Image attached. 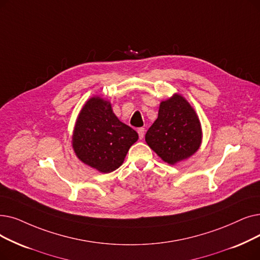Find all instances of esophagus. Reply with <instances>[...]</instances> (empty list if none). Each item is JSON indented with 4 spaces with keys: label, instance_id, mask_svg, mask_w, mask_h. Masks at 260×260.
Here are the masks:
<instances>
[{
    "label": "esophagus",
    "instance_id": "obj_1",
    "mask_svg": "<svg viewBox=\"0 0 260 260\" xmlns=\"http://www.w3.org/2000/svg\"><path fill=\"white\" fill-rule=\"evenodd\" d=\"M144 132H145L144 127H139L138 128V134H139V138L140 139H142L144 137Z\"/></svg>",
    "mask_w": 260,
    "mask_h": 260
}]
</instances>
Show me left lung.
Here are the masks:
<instances>
[{"label":"left lung","mask_w":260,"mask_h":260,"mask_svg":"<svg viewBox=\"0 0 260 260\" xmlns=\"http://www.w3.org/2000/svg\"><path fill=\"white\" fill-rule=\"evenodd\" d=\"M201 140V124L196 111L178 94L160 103L158 118L145 134L150 148L170 165L194 154Z\"/></svg>","instance_id":"1"}]
</instances>
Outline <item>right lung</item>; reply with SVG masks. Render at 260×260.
Instances as JSON below:
<instances>
[{
    "label": "right lung",
    "mask_w": 260,
    "mask_h": 260,
    "mask_svg": "<svg viewBox=\"0 0 260 260\" xmlns=\"http://www.w3.org/2000/svg\"><path fill=\"white\" fill-rule=\"evenodd\" d=\"M137 140V132L119 121L109 102L92 98L77 118L73 149L83 162L100 172L109 173L122 165Z\"/></svg>",
    "instance_id": "obj_1"
}]
</instances>
